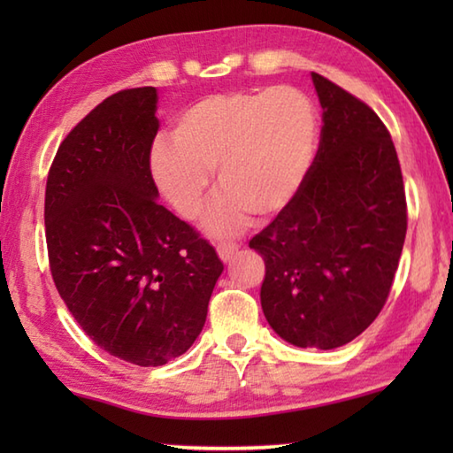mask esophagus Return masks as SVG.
Masks as SVG:
<instances>
[{
    "mask_svg": "<svg viewBox=\"0 0 453 453\" xmlns=\"http://www.w3.org/2000/svg\"><path fill=\"white\" fill-rule=\"evenodd\" d=\"M237 250H240V245H237L235 242H221V243H218V256L224 259V262H227V259L232 257Z\"/></svg>",
    "mask_w": 453,
    "mask_h": 453,
    "instance_id": "34e87169",
    "label": "esophagus"
}]
</instances>
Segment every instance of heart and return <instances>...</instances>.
Wrapping results in <instances>:
<instances>
[{
	"instance_id": "obj_1",
	"label": "heart",
	"mask_w": 453,
	"mask_h": 453,
	"mask_svg": "<svg viewBox=\"0 0 453 453\" xmlns=\"http://www.w3.org/2000/svg\"><path fill=\"white\" fill-rule=\"evenodd\" d=\"M318 148L316 110L302 91H226L197 99L173 126V142L157 140L150 173L181 218L194 219L208 197L210 172L226 197L213 205L205 227L232 234L278 216L294 202Z\"/></svg>"
}]
</instances>
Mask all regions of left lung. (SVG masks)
<instances>
[{
    "instance_id": "obj_1",
    "label": "left lung",
    "mask_w": 453,
    "mask_h": 453,
    "mask_svg": "<svg viewBox=\"0 0 453 453\" xmlns=\"http://www.w3.org/2000/svg\"><path fill=\"white\" fill-rule=\"evenodd\" d=\"M324 127L302 189L251 237L267 324L297 348L346 346L378 318L400 264L408 210L392 137L370 105L311 73Z\"/></svg>"
}]
</instances>
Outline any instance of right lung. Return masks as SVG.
Returning <instances> with one entry per match:
<instances>
[{
    "mask_svg": "<svg viewBox=\"0 0 453 453\" xmlns=\"http://www.w3.org/2000/svg\"><path fill=\"white\" fill-rule=\"evenodd\" d=\"M156 88L104 99L61 142L45 186L51 278L80 327L142 367L191 348L224 264L157 202Z\"/></svg>",
    "mask_w": 453,
    "mask_h": 453,
    "instance_id": "add662e5",
    "label": "right lung"
}]
</instances>
